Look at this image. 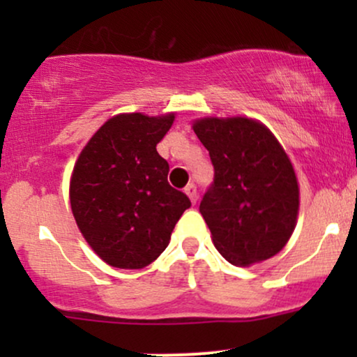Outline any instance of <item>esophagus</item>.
Segmentation results:
<instances>
[{
    "label": "esophagus",
    "instance_id": "obj_1",
    "mask_svg": "<svg viewBox=\"0 0 357 357\" xmlns=\"http://www.w3.org/2000/svg\"><path fill=\"white\" fill-rule=\"evenodd\" d=\"M184 192L188 195V198L191 199V203L195 204L196 202H198V190H196V184H188L186 188H184Z\"/></svg>",
    "mask_w": 357,
    "mask_h": 357
}]
</instances>
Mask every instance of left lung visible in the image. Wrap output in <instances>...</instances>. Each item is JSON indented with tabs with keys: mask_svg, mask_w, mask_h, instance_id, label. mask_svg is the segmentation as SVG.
<instances>
[{
	"mask_svg": "<svg viewBox=\"0 0 357 357\" xmlns=\"http://www.w3.org/2000/svg\"><path fill=\"white\" fill-rule=\"evenodd\" d=\"M192 129L215 169L199 213L216 250L236 267L277 255L298 213V184L285 151L252 119L208 117Z\"/></svg>",
	"mask_w": 357,
	"mask_h": 357,
	"instance_id": "left-lung-1",
	"label": "left lung"
}]
</instances>
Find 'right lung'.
<instances>
[{
    "mask_svg": "<svg viewBox=\"0 0 357 357\" xmlns=\"http://www.w3.org/2000/svg\"><path fill=\"white\" fill-rule=\"evenodd\" d=\"M173 121L174 114L109 119L73 167V216L93 252L112 267L142 268L154 261L191 206L167 183L169 165L155 149Z\"/></svg>",
    "mask_w": 357,
    "mask_h": 357,
    "instance_id": "right-lung-1",
    "label": "right lung"
}]
</instances>
